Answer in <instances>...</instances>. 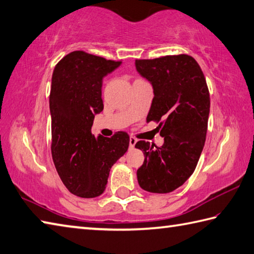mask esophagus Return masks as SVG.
<instances>
[{
  "label": "esophagus",
  "instance_id": "1",
  "mask_svg": "<svg viewBox=\"0 0 254 254\" xmlns=\"http://www.w3.org/2000/svg\"><path fill=\"white\" fill-rule=\"evenodd\" d=\"M136 142H137L136 138L134 137V136H131V137H130V147H131V148H134V146H135Z\"/></svg>",
  "mask_w": 254,
  "mask_h": 254
}]
</instances>
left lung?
<instances>
[{
  "instance_id": "obj_1",
  "label": "left lung",
  "mask_w": 254,
  "mask_h": 254,
  "mask_svg": "<svg viewBox=\"0 0 254 254\" xmlns=\"http://www.w3.org/2000/svg\"><path fill=\"white\" fill-rule=\"evenodd\" d=\"M137 71L152 83L154 98L146 122L158 123L162 146L135 144L144 153L136 172L142 190L167 193L182 186L195 171L205 145L210 109L206 78L190 55L136 59Z\"/></svg>"
}]
</instances>
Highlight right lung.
<instances>
[{"instance_id": "1", "label": "right lung", "mask_w": 254, "mask_h": 254, "mask_svg": "<svg viewBox=\"0 0 254 254\" xmlns=\"http://www.w3.org/2000/svg\"><path fill=\"white\" fill-rule=\"evenodd\" d=\"M120 64L121 61L74 51L54 69L49 94L52 156L64 185L78 197L101 195L112 165L130 144L123 131L111 137L91 133L94 114L103 110L102 79Z\"/></svg>"}]
</instances>
